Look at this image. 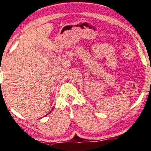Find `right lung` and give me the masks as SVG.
<instances>
[{"mask_svg": "<svg viewBox=\"0 0 151 151\" xmlns=\"http://www.w3.org/2000/svg\"><path fill=\"white\" fill-rule=\"evenodd\" d=\"M52 111H50V112H52ZM49 113H48V114H49Z\"/></svg>", "mask_w": 151, "mask_h": 151, "instance_id": "add662e5", "label": "right lung"}]
</instances>
